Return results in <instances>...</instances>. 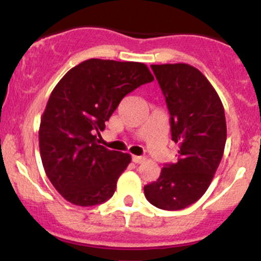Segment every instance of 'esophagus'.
Listing matches in <instances>:
<instances>
[{"label": "esophagus", "mask_w": 261, "mask_h": 261, "mask_svg": "<svg viewBox=\"0 0 261 261\" xmlns=\"http://www.w3.org/2000/svg\"><path fill=\"white\" fill-rule=\"evenodd\" d=\"M133 162L135 163V164H141V163L145 162V158L138 156V155H133Z\"/></svg>", "instance_id": "34e87169"}]
</instances>
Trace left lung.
<instances>
[{
    "instance_id": "1",
    "label": "left lung",
    "mask_w": 261,
    "mask_h": 261,
    "mask_svg": "<svg viewBox=\"0 0 261 261\" xmlns=\"http://www.w3.org/2000/svg\"><path fill=\"white\" fill-rule=\"evenodd\" d=\"M170 115L178 160L165 164L156 181L144 187L158 208L178 211L198 201L213 179L225 150V110L217 92L197 68L184 63L151 65Z\"/></svg>"
}]
</instances>
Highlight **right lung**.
<instances>
[{
  "label": "right lung",
  "mask_w": 261,
  "mask_h": 261,
  "mask_svg": "<svg viewBox=\"0 0 261 261\" xmlns=\"http://www.w3.org/2000/svg\"><path fill=\"white\" fill-rule=\"evenodd\" d=\"M154 81L144 63L88 59L67 72L53 89L41 117L39 147L54 188L75 206L111 198L131 155L97 143L121 99Z\"/></svg>",
  "instance_id": "obj_1"
}]
</instances>
